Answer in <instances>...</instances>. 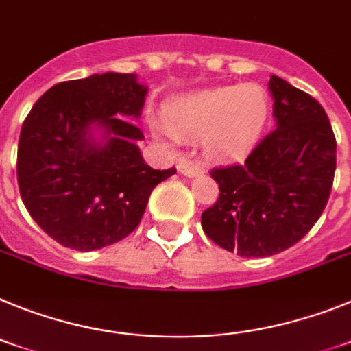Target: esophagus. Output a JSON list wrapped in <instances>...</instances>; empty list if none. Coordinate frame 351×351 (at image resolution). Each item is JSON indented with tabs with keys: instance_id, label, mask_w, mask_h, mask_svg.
Returning a JSON list of instances; mask_svg holds the SVG:
<instances>
[{
	"instance_id": "34e87169",
	"label": "esophagus",
	"mask_w": 351,
	"mask_h": 351,
	"mask_svg": "<svg viewBox=\"0 0 351 351\" xmlns=\"http://www.w3.org/2000/svg\"><path fill=\"white\" fill-rule=\"evenodd\" d=\"M178 171L185 176H196L201 171L199 164H194L191 160H180L178 162Z\"/></svg>"
}]
</instances>
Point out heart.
Segmentation results:
<instances>
[{"instance_id":"obj_1","label":"heart","mask_w":351,"mask_h":351,"mask_svg":"<svg viewBox=\"0 0 351 351\" xmlns=\"http://www.w3.org/2000/svg\"><path fill=\"white\" fill-rule=\"evenodd\" d=\"M267 91L260 84L224 86L175 100L167 120L175 130L205 134L203 148L212 157H240L260 138L268 118ZM169 138L175 134L167 132Z\"/></svg>"}]
</instances>
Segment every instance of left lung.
Segmentation results:
<instances>
[{"label": "left lung", "mask_w": 351, "mask_h": 351, "mask_svg": "<svg viewBox=\"0 0 351 351\" xmlns=\"http://www.w3.org/2000/svg\"><path fill=\"white\" fill-rule=\"evenodd\" d=\"M268 90L276 129L243 164L212 169L221 194L201 213L206 237L243 258L277 254L304 239L336 173V138L318 100L277 75Z\"/></svg>", "instance_id": "1"}]
</instances>
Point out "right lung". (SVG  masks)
<instances>
[{
  "label": "right lung",
  "mask_w": 351,
  "mask_h": 351,
  "mask_svg": "<svg viewBox=\"0 0 351 351\" xmlns=\"http://www.w3.org/2000/svg\"><path fill=\"white\" fill-rule=\"evenodd\" d=\"M148 88L136 74H93L54 84L21 129L17 182L33 221L63 247L95 251L141 222L155 185L176 173L145 162L138 141ZM101 130L99 139L93 130Z\"/></svg>",
  "instance_id": "obj_1"
}]
</instances>
